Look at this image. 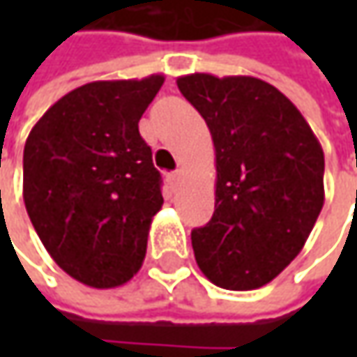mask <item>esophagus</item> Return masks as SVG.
Returning <instances> with one entry per match:
<instances>
[{
	"label": "esophagus",
	"instance_id": "1",
	"mask_svg": "<svg viewBox=\"0 0 357 357\" xmlns=\"http://www.w3.org/2000/svg\"><path fill=\"white\" fill-rule=\"evenodd\" d=\"M167 181H169V185H171V188H176V186H178V183H181V171L169 172Z\"/></svg>",
	"mask_w": 357,
	"mask_h": 357
}]
</instances>
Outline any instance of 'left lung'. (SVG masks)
Here are the masks:
<instances>
[{"mask_svg": "<svg viewBox=\"0 0 357 357\" xmlns=\"http://www.w3.org/2000/svg\"><path fill=\"white\" fill-rule=\"evenodd\" d=\"M206 121L216 200L192 250L225 290L272 282L304 248L324 206V151L296 105L262 79L192 73L176 79Z\"/></svg>", "mask_w": 357, "mask_h": 357, "instance_id": "obj_1", "label": "left lung"}]
</instances>
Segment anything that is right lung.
Segmentation results:
<instances>
[{
    "label": "right lung",
    "instance_id": "add662e5",
    "mask_svg": "<svg viewBox=\"0 0 357 357\" xmlns=\"http://www.w3.org/2000/svg\"><path fill=\"white\" fill-rule=\"evenodd\" d=\"M165 77L93 81L35 123L23 149V200L37 236L69 276L117 288L143 266L160 172L139 121Z\"/></svg>",
    "mask_w": 357,
    "mask_h": 357
}]
</instances>
